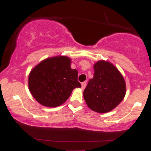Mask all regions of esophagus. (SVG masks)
I'll return each mask as SVG.
<instances>
[{
    "instance_id": "34e87169",
    "label": "esophagus",
    "mask_w": 151,
    "mask_h": 151,
    "mask_svg": "<svg viewBox=\"0 0 151 151\" xmlns=\"http://www.w3.org/2000/svg\"><path fill=\"white\" fill-rule=\"evenodd\" d=\"M86 81H84V82L81 83V89H84V88L86 87Z\"/></svg>"
}]
</instances>
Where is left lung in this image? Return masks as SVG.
Returning a JSON list of instances; mask_svg holds the SVG:
<instances>
[{"label":"left lung","instance_id":"1","mask_svg":"<svg viewBox=\"0 0 151 151\" xmlns=\"http://www.w3.org/2000/svg\"><path fill=\"white\" fill-rule=\"evenodd\" d=\"M93 77L84 89L86 104L93 111L107 113L116 107L126 94V83L115 66L101 60L93 65Z\"/></svg>","mask_w":151,"mask_h":151}]
</instances>
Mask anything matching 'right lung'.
Masks as SVG:
<instances>
[{
  "instance_id": "right-lung-1",
  "label": "right lung",
  "mask_w": 151,
  "mask_h": 151,
  "mask_svg": "<svg viewBox=\"0 0 151 151\" xmlns=\"http://www.w3.org/2000/svg\"><path fill=\"white\" fill-rule=\"evenodd\" d=\"M70 65L69 58L57 56L43 60L32 69L28 78L29 89L40 104L59 106L70 97L72 90L81 87L77 70Z\"/></svg>"
}]
</instances>
